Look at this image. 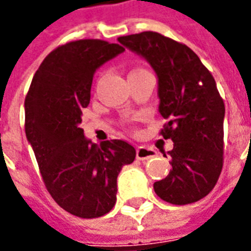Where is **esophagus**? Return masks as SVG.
Wrapping results in <instances>:
<instances>
[{
    "mask_svg": "<svg viewBox=\"0 0 251 251\" xmlns=\"http://www.w3.org/2000/svg\"><path fill=\"white\" fill-rule=\"evenodd\" d=\"M135 155H137V159H141V161H146V159L151 158L155 155V151L150 148H146V146H140L137 151H135Z\"/></svg>",
    "mask_w": 251,
    "mask_h": 251,
    "instance_id": "34e87169",
    "label": "esophagus"
}]
</instances>
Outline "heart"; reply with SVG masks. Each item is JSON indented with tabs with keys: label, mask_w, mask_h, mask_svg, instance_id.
Here are the masks:
<instances>
[{
	"label": "heart",
	"mask_w": 251,
	"mask_h": 251,
	"mask_svg": "<svg viewBox=\"0 0 251 251\" xmlns=\"http://www.w3.org/2000/svg\"><path fill=\"white\" fill-rule=\"evenodd\" d=\"M142 70H144V69H137V70H133V72H130V74L131 73H138V72H142Z\"/></svg>",
	"instance_id": "b5f03b06"
}]
</instances>
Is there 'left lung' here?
I'll return each mask as SVG.
<instances>
[{"instance_id": "obj_1", "label": "left lung", "mask_w": 251, "mask_h": 251, "mask_svg": "<svg viewBox=\"0 0 251 251\" xmlns=\"http://www.w3.org/2000/svg\"><path fill=\"white\" fill-rule=\"evenodd\" d=\"M158 75L159 131L174 142L172 170L154 192L173 205H187L213 190L224 166L225 103L214 77L189 46L157 31L118 37Z\"/></svg>"}]
</instances>
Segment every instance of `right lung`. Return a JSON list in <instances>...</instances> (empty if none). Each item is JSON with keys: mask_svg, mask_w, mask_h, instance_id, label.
<instances>
[{"mask_svg": "<svg viewBox=\"0 0 251 251\" xmlns=\"http://www.w3.org/2000/svg\"><path fill=\"white\" fill-rule=\"evenodd\" d=\"M124 50L102 40L66 42L46 55L25 98V133L44 183L64 210L79 218H98L114 207L117 177L135 158L126 141L96 145L79 127L94 72Z\"/></svg>", "mask_w": 251, "mask_h": 251, "instance_id": "1", "label": "right lung"}]
</instances>
